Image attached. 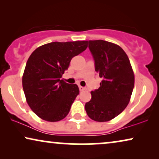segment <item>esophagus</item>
<instances>
[{
  "label": "esophagus",
  "instance_id": "34e87169",
  "mask_svg": "<svg viewBox=\"0 0 159 159\" xmlns=\"http://www.w3.org/2000/svg\"><path fill=\"white\" fill-rule=\"evenodd\" d=\"M79 88H80V90L81 91H84V90H85V88H84V87H82V86H79Z\"/></svg>",
  "mask_w": 159,
  "mask_h": 159
}]
</instances>
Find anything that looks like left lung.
Listing matches in <instances>:
<instances>
[{
    "label": "left lung",
    "instance_id": "obj_1",
    "mask_svg": "<svg viewBox=\"0 0 159 159\" xmlns=\"http://www.w3.org/2000/svg\"><path fill=\"white\" fill-rule=\"evenodd\" d=\"M88 43L95 71L103 80L98 89L91 91L92 98L85 103V111L93 120L108 121L120 114L129 103L134 84V71L119 45L102 40Z\"/></svg>",
    "mask_w": 159,
    "mask_h": 159
}]
</instances>
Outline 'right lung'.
Returning <instances> with one entry per match:
<instances>
[{"instance_id": "1", "label": "right lung", "mask_w": 159, "mask_h": 159, "mask_svg": "<svg viewBox=\"0 0 159 159\" xmlns=\"http://www.w3.org/2000/svg\"><path fill=\"white\" fill-rule=\"evenodd\" d=\"M88 48V41L53 42L38 47L28 58L22 76L26 101L32 111L48 121H58L69 114L79 95L76 84L60 80L71 58Z\"/></svg>"}]
</instances>
